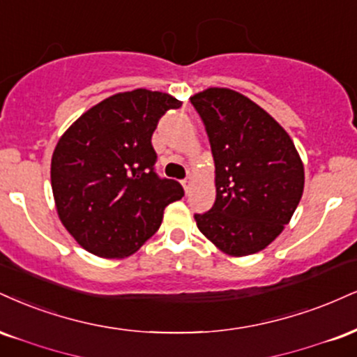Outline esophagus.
I'll return each instance as SVG.
<instances>
[{"label":"esophagus","mask_w":357,"mask_h":357,"mask_svg":"<svg viewBox=\"0 0 357 357\" xmlns=\"http://www.w3.org/2000/svg\"><path fill=\"white\" fill-rule=\"evenodd\" d=\"M181 184H183V188H184V191H190L191 190V184H192V178H190V176H188L186 179H183L181 181Z\"/></svg>","instance_id":"obj_1"}]
</instances>
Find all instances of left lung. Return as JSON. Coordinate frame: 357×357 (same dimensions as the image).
I'll return each mask as SVG.
<instances>
[{"label":"left lung","mask_w":357,"mask_h":357,"mask_svg":"<svg viewBox=\"0 0 357 357\" xmlns=\"http://www.w3.org/2000/svg\"><path fill=\"white\" fill-rule=\"evenodd\" d=\"M214 160L216 201L195 214L221 251L248 256L281 234L301 201L304 167L287 132L243 94L209 88L191 98Z\"/></svg>","instance_id":"1"}]
</instances>
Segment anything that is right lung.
Here are the masks:
<instances>
[{"mask_svg":"<svg viewBox=\"0 0 357 357\" xmlns=\"http://www.w3.org/2000/svg\"><path fill=\"white\" fill-rule=\"evenodd\" d=\"M183 102L166 93H118L79 116L56 144L51 186L59 220L86 251L118 259L161 226L183 186L160 178L151 136Z\"/></svg>","mask_w":357,"mask_h":357,"instance_id":"1","label":"right lung"}]
</instances>
